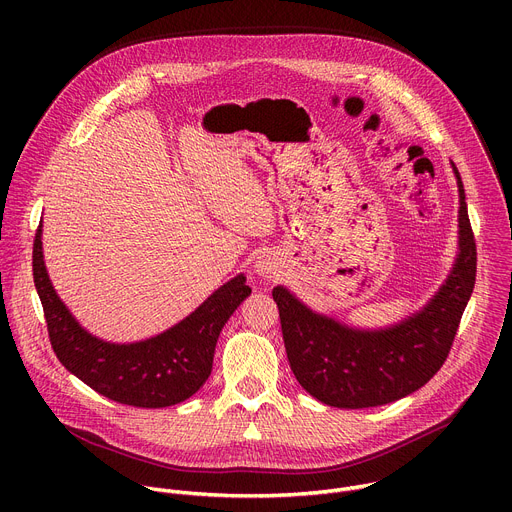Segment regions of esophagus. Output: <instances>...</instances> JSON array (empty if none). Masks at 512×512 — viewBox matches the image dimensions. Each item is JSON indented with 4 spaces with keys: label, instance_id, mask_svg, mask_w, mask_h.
Instances as JSON below:
<instances>
[{
    "label": "esophagus",
    "instance_id": "34e87169",
    "mask_svg": "<svg viewBox=\"0 0 512 512\" xmlns=\"http://www.w3.org/2000/svg\"><path fill=\"white\" fill-rule=\"evenodd\" d=\"M253 269H255V273L259 275V277H263V279H273L279 271H277V261L269 255V253H261L257 259H255V263H253Z\"/></svg>",
    "mask_w": 512,
    "mask_h": 512
}]
</instances>
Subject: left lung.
Returning <instances> with one entry per match:
<instances>
[{
	"label": "left lung",
	"instance_id": "left-lung-1",
	"mask_svg": "<svg viewBox=\"0 0 512 512\" xmlns=\"http://www.w3.org/2000/svg\"><path fill=\"white\" fill-rule=\"evenodd\" d=\"M452 170L460 194L458 253L446 281L417 312L391 326L356 328L312 310L283 285L273 287L289 367L324 405H387L415 393L442 369L476 281L464 184L454 164Z\"/></svg>",
	"mask_w": 512,
	"mask_h": 512
}]
</instances>
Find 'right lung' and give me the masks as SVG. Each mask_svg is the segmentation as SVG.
I'll return each mask as SVG.
<instances>
[{
    "label": "right lung",
    "instance_id": "right-lung-1",
    "mask_svg": "<svg viewBox=\"0 0 512 512\" xmlns=\"http://www.w3.org/2000/svg\"><path fill=\"white\" fill-rule=\"evenodd\" d=\"M32 257L50 344L64 369L99 395L143 409L182 403L206 383L223 326L251 296L239 273L172 328L137 342H109L83 328L56 294L44 263L42 223Z\"/></svg>",
    "mask_w": 512,
    "mask_h": 512
}]
</instances>
